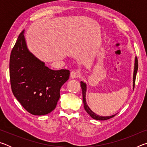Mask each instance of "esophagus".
Returning <instances> with one entry per match:
<instances>
[{"instance_id":"obj_1","label":"esophagus","mask_w":147,"mask_h":147,"mask_svg":"<svg viewBox=\"0 0 147 147\" xmlns=\"http://www.w3.org/2000/svg\"><path fill=\"white\" fill-rule=\"evenodd\" d=\"M79 76V74L76 71H72L70 74V77L71 78H76Z\"/></svg>"}]
</instances>
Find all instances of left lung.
Returning <instances> with one entry per match:
<instances>
[{
  "label": "left lung",
  "mask_w": 147,
  "mask_h": 147,
  "mask_svg": "<svg viewBox=\"0 0 147 147\" xmlns=\"http://www.w3.org/2000/svg\"><path fill=\"white\" fill-rule=\"evenodd\" d=\"M138 60L137 57L135 58V64H134V75H133V88L134 89V87H135V82H136V74L137 72H138ZM80 86L82 88V96H83V102H84V109L86 111V112L88 113L89 115H90L92 118L94 119H96V120L98 121H105L108 120L109 119H111L114 116L116 115H113L112 116H107V117H102L96 115V113H94L91 109L89 108L88 104L86 103V84L84 83V82H80Z\"/></svg>",
  "instance_id": "8db88e82"
}]
</instances>
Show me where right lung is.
I'll use <instances>...</instances> for the list:
<instances>
[{
	"instance_id": "add662e5",
	"label": "right lung",
	"mask_w": 147,
	"mask_h": 147,
	"mask_svg": "<svg viewBox=\"0 0 147 147\" xmlns=\"http://www.w3.org/2000/svg\"><path fill=\"white\" fill-rule=\"evenodd\" d=\"M24 32L19 34L10 54L11 91L28 112L46 115L56 107L60 88L68 80L70 71L52 70L45 65L28 50Z\"/></svg>"
}]
</instances>
